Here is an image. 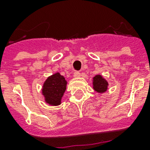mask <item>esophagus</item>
Segmentation results:
<instances>
[{"instance_id":"1","label":"esophagus","mask_w":150,"mask_h":150,"mask_svg":"<svg viewBox=\"0 0 150 150\" xmlns=\"http://www.w3.org/2000/svg\"><path fill=\"white\" fill-rule=\"evenodd\" d=\"M80 76H81V74L79 71H75L74 72V77L75 78H79Z\"/></svg>"}]
</instances>
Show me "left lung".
Segmentation results:
<instances>
[{"label": "left lung", "mask_w": 150, "mask_h": 150, "mask_svg": "<svg viewBox=\"0 0 150 150\" xmlns=\"http://www.w3.org/2000/svg\"><path fill=\"white\" fill-rule=\"evenodd\" d=\"M108 82L101 75H96L93 78V89L98 93H104L108 89Z\"/></svg>", "instance_id": "left-lung-1"}]
</instances>
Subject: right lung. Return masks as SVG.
Segmentation results:
<instances>
[{"instance_id":"obj_1","label":"right lung","mask_w":150,"mask_h":150,"mask_svg":"<svg viewBox=\"0 0 150 150\" xmlns=\"http://www.w3.org/2000/svg\"><path fill=\"white\" fill-rule=\"evenodd\" d=\"M68 82L63 75L55 72L47 77L42 87V95L44 101L50 106H58L67 88Z\"/></svg>"}]
</instances>
